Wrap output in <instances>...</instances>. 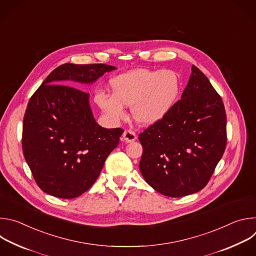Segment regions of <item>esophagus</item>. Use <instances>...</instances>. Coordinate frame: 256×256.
Returning <instances> with one entry per match:
<instances>
[{
	"label": "esophagus",
	"mask_w": 256,
	"mask_h": 256,
	"mask_svg": "<svg viewBox=\"0 0 256 256\" xmlns=\"http://www.w3.org/2000/svg\"><path fill=\"white\" fill-rule=\"evenodd\" d=\"M122 138L126 142H134L136 140V134L132 130H126L122 134Z\"/></svg>",
	"instance_id": "obj_1"
}]
</instances>
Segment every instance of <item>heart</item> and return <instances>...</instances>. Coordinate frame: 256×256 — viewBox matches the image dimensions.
<instances>
[{
    "label": "heart",
    "instance_id": "b5f03b06",
    "mask_svg": "<svg viewBox=\"0 0 256 256\" xmlns=\"http://www.w3.org/2000/svg\"><path fill=\"white\" fill-rule=\"evenodd\" d=\"M112 94L99 91L95 101L114 122L126 118L124 106H130L134 120L144 126L161 120L176 103L180 80L172 70L136 68L109 81Z\"/></svg>",
    "mask_w": 256,
    "mask_h": 256
}]
</instances>
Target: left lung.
Returning <instances> with one entry per match:
<instances>
[{
	"label": "left lung",
	"mask_w": 256,
	"mask_h": 256,
	"mask_svg": "<svg viewBox=\"0 0 256 256\" xmlns=\"http://www.w3.org/2000/svg\"><path fill=\"white\" fill-rule=\"evenodd\" d=\"M140 170L158 192L181 198L202 190L227 144V118L221 96L192 66L188 83L171 110L138 134Z\"/></svg>",
	"instance_id": "8db88e82"
}]
</instances>
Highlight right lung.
Returning <instances> with one entry per match:
<instances>
[{"instance_id":"1","label":"right lung","mask_w":256,"mask_h":256,"mask_svg":"<svg viewBox=\"0 0 256 256\" xmlns=\"http://www.w3.org/2000/svg\"><path fill=\"white\" fill-rule=\"evenodd\" d=\"M105 64H64L31 96L23 118L22 150L40 188L60 198H75L98 178L124 132L96 124L89 94L76 83H93L116 70ZM68 84V86H62Z\"/></svg>"}]
</instances>
